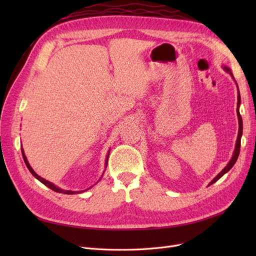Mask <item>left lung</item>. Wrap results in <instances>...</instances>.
I'll list each match as a JSON object with an SVG mask.
<instances>
[{
    "mask_svg": "<svg viewBox=\"0 0 256 256\" xmlns=\"http://www.w3.org/2000/svg\"><path fill=\"white\" fill-rule=\"evenodd\" d=\"M224 69H226V70L228 72H230V74L233 76V74L230 72V68H228V67H223ZM234 78V76H233ZM235 80V79H234ZM237 84V83H236ZM238 88V86H237ZM237 104H238V108H239V104H240V94H239V90H238V102H237ZM237 108V115H238V122H239V130H238V136H237V141H236V146H235V150H234V154H233V157H232V159L230 160V162L228 164V166L224 168L222 171L216 175L214 180L209 182V184L208 186H210V184H212L214 182H216V180H219L220 178L226 174V173H228L230 170L233 168V166L236 164V161H237V158H238V156H239V152H240V140H242V115H240V113H239V109Z\"/></svg>",
    "mask_w": 256,
    "mask_h": 256,
    "instance_id": "obj_1",
    "label": "left lung"
}]
</instances>
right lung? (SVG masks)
I'll use <instances>...</instances> for the list:
<instances>
[{
	"label": "right lung",
	"instance_id": "add662e5",
	"mask_svg": "<svg viewBox=\"0 0 256 256\" xmlns=\"http://www.w3.org/2000/svg\"><path fill=\"white\" fill-rule=\"evenodd\" d=\"M21 152H22V156H23V160H24V162H26V166H28V171L32 173V175L35 177V178H37L38 180H40V182H42L44 186H47L48 188H50V189H52L53 191H56V192H58V193H64V194H74V193H79V192H83V191H70V190H64V189H60V188H58V187H56V184H52V182H48V180H44L42 177H40V175H37L35 172H34V170L30 168V164H28V159H26V154H24V152H23V150L21 148ZM108 158H109V154H108V156H106V164H108ZM100 180H102V177H100ZM98 180V182H99ZM92 188V187H90ZM90 189V188H88Z\"/></svg>",
	"mask_w": 256,
	"mask_h": 256
}]
</instances>
